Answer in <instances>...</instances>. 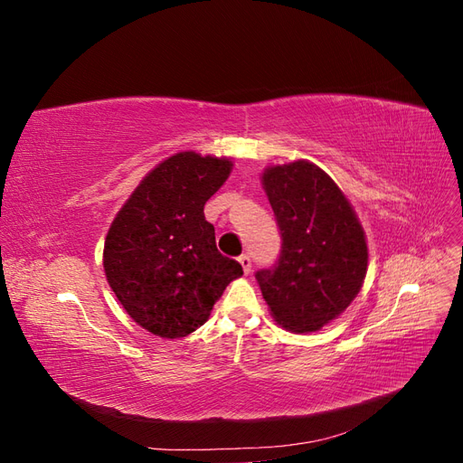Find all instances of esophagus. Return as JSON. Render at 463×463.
Segmentation results:
<instances>
[{
  "mask_svg": "<svg viewBox=\"0 0 463 463\" xmlns=\"http://www.w3.org/2000/svg\"><path fill=\"white\" fill-rule=\"evenodd\" d=\"M237 260H240L243 272H245V274H249V272H250V257H249V255H241V257L237 259Z\"/></svg>",
  "mask_w": 463,
  "mask_h": 463,
  "instance_id": "34e87169",
  "label": "esophagus"
}]
</instances>
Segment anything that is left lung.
Wrapping results in <instances>:
<instances>
[{
    "instance_id": "left-lung-1",
    "label": "left lung",
    "mask_w": 463,
    "mask_h": 463,
    "mask_svg": "<svg viewBox=\"0 0 463 463\" xmlns=\"http://www.w3.org/2000/svg\"><path fill=\"white\" fill-rule=\"evenodd\" d=\"M260 181L282 233L278 264L257 272L262 298L282 328L317 332L365 282V232L342 189L309 160L269 165Z\"/></svg>"
}]
</instances>
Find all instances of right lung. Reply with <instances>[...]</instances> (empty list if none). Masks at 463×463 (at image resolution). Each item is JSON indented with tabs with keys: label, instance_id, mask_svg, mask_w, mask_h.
Instances as JSON below:
<instances>
[{
	"label": "right lung",
	"instance_id": "right-lung-1",
	"mask_svg": "<svg viewBox=\"0 0 463 463\" xmlns=\"http://www.w3.org/2000/svg\"><path fill=\"white\" fill-rule=\"evenodd\" d=\"M230 158L185 150L150 170L104 241L106 279L123 309L154 335L184 338L203 326L223 289L243 274L216 249L204 204L226 184Z\"/></svg>",
	"mask_w": 463,
	"mask_h": 463
}]
</instances>
